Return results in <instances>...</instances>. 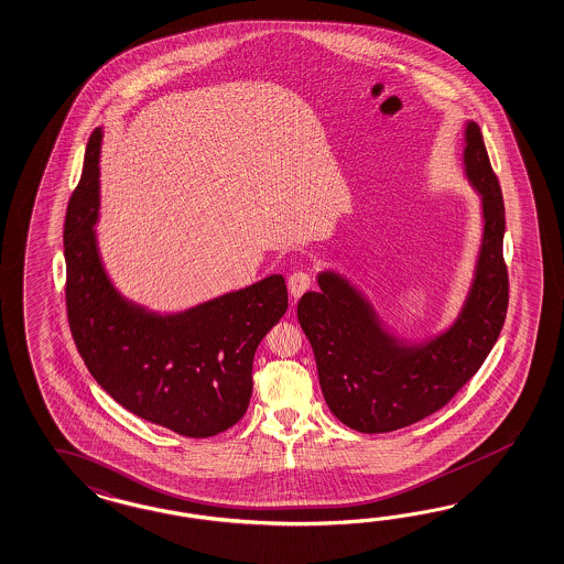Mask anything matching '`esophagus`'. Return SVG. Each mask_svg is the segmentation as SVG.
<instances>
[{
    "mask_svg": "<svg viewBox=\"0 0 564 564\" xmlns=\"http://www.w3.org/2000/svg\"><path fill=\"white\" fill-rule=\"evenodd\" d=\"M290 291L293 297H300L304 291L310 290L312 288V283H314V276L310 271H295V273L291 274L290 281Z\"/></svg>",
    "mask_w": 564,
    "mask_h": 564,
    "instance_id": "34e87169",
    "label": "esophagus"
}]
</instances>
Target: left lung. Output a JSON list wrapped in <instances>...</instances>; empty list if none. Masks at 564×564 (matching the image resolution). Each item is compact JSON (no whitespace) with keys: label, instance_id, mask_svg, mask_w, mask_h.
Here are the masks:
<instances>
[{"label":"left lung","instance_id":"1","mask_svg":"<svg viewBox=\"0 0 564 564\" xmlns=\"http://www.w3.org/2000/svg\"><path fill=\"white\" fill-rule=\"evenodd\" d=\"M466 174L482 197L485 234L473 290L454 326L425 345L388 335L371 305L338 274L321 273L297 321L314 349L322 394L340 423L388 433L443 409L473 378L501 335L509 305L502 259L505 205L480 127L466 124Z\"/></svg>","mask_w":564,"mask_h":564}]
</instances>
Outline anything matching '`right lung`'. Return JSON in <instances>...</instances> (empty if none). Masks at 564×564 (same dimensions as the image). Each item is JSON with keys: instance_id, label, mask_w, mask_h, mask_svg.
<instances>
[{"instance_id": "obj_1", "label": "right lung", "mask_w": 564, "mask_h": 564, "mask_svg": "<svg viewBox=\"0 0 564 564\" xmlns=\"http://www.w3.org/2000/svg\"><path fill=\"white\" fill-rule=\"evenodd\" d=\"M100 139L96 129L65 215L69 330L94 380L127 411L184 437H212L248 409L254 352L288 310L285 279L271 274L172 316L127 302L105 273L94 236Z\"/></svg>"}]
</instances>
